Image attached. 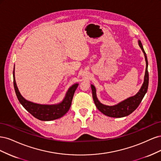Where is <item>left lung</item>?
I'll return each mask as SVG.
<instances>
[{"label":"left lung","mask_w":161,"mask_h":161,"mask_svg":"<svg viewBox=\"0 0 161 161\" xmlns=\"http://www.w3.org/2000/svg\"><path fill=\"white\" fill-rule=\"evenodd\" d=\"M138 45L140 47L141 50H142L145 60H146V70H145V75H144V82L141 86L139 91L136 93L135 95L130 97L129 98L126 99L121 102H119V103L116 104L115 105L109 106L106 105L98 100L96 94V89L94 85H91V89H92V98L94 100V103L101 113H103L104 115L111 117V118H123L127 115H129L132 112L136 109V108L139 106L140 103L142 101L143 97H144L145 94L147 93L148 86V60L147 54L144 50L143 46L142 45V43L140 40H138Z\"/></svg>","instance_id":"8db88e82"}]
</instances>
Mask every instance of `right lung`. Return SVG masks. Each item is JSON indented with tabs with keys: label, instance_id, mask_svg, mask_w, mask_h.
<instances>
[{
	"label": "right lung",
	"instance_id": "add662e5",
	"mask_svg": "<svg viewBox=\"0 0 161 161\" xmlns=\"http://www.w3.org/2000/svg\"><path fill=\"white\" fill-rule=\"evenodd\" d=\"M13 84L16 95L20 103L33 117L42 121H52L64 116L70 108L73 96L79 86L78 83L72 85L67 91L64 99L60 103L53 105H44L28 101L21 95L14 78V67L13 69Z\"/></svg>",
	"mask_w": 161,
	"mask_h": 161
}]
</instances>
